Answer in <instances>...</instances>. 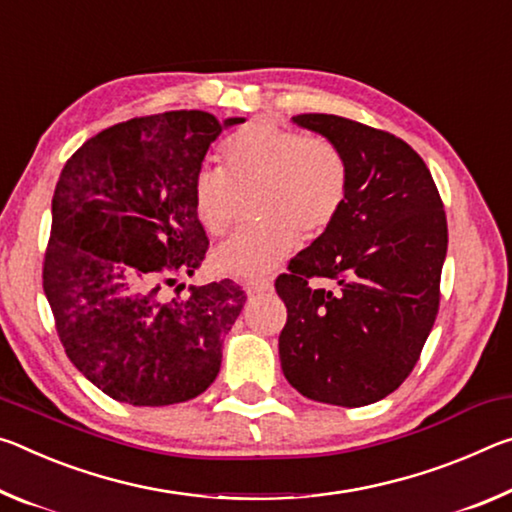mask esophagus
I'll use <instances>...</instances> for the list:
<instances>
[{"label":"esophagus","instance_id":"34e87169","mask_svg":"<svg viewBox=\"0 0 512 512\" xmlns=\"http://www.w3.org/2000/svg\"><path fill=\"white\" fill-rule=\"evenodd\" d=\"M247 295H261V292L272 290V281L270 279H258V281H247L245 283Z\"/></svg>","mask_w":512,"mask_h":512}]
</instances>
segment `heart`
<instances>
[{
  "instance_id": "1",
  "label": "heart",
  "mask_w": 512,
  "mask_h": 512,
  "mask_svg": "<svg viewBox=\"0 0 512 512\" xmlns=\"http://www.w3.org/2000/svg\"><path fill=\"white\" fill-rule=\"evenodd\" d=\"M222 166L201 167L192 206L206 233L222 238L236 222L242 197L254 199L261 224L240 231L215 254V267L258 279L338 220L349 195V163L335 142L272 122H251L222 145Z\"/></svg>"
}]
</instances>
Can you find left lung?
<instances>
[{
  "mask_svg": "<svg viewBox=\"0 0 512 512\" xmlns=\"http://www.w3.org/2000/svg\"><path fill=\"white\" fill-rule=\"evenodd\" d=\"M292 122L340 147L349 195L331 229L274 283L288 308L281 367L308 399L367 406L406 381L438 317L445 206L420 154L392 133L326 113ZM313 278L341 288L313 289Z\"/></svg>",
  "mask_w": 512,
  "mask_h": 512,
  "instance_id": "left-lung-1",
  "label": "left lung"
}]
</instances>
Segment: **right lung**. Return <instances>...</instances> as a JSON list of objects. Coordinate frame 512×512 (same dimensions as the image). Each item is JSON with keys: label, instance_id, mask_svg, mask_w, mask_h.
Masks as SVG:
<instances>
[{"label": "right lung", "instance_id": "right-lung-1", "mask_svg": "<svg viewBox=\"0 0 512 512\" xmlns=\"http://www.w3.org/2000/svg\"><path fill=\"white\" fill-rule=\"evenodd\" d=\"M240 122L206 111L133 117L83 142L58 177L43 290L67 358L115 401L181 404L220 372L245 292L224 279L181 295L179 279L208 249L192 181L211 142Z\"/></svg>", "mask_w": 512, "mask_h": 512}]
</instances>
